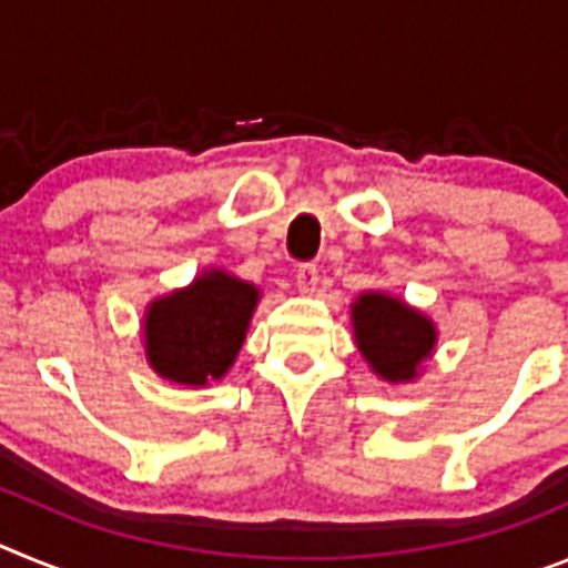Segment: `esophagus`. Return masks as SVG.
Here are the masks:
<instances>
[{
  "label": "esophagus",
  "mask_w": 568,
  "mask_h": 568,
  "mask_svg": "<svg viewBox=\"0 0 568 568\" xmlns=\"http://www.w3.org/2000/svg\"><path fill=\"white\" fill-rule=\"evenodd\" d=\"M318 267L315 264H301L298 270H295V284H298L301 293H315L318 290Z\"/></svg>",
  "instance_id": "obj_1"
}]
</instances>
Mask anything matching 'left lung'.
<instances>
[{"instance_id":"1","label":"left lung","mask_w":568,"mask_h":568,"mask_svg":"<svg viewBox=\"0 0 568 568\" xmlns=\"http://www.w3.org/2000/svg\"><path fill=\"white\" fill-rule=\"evenodd\" d=\"M353 333L366 364L389 384L418 378L438 341L433 321L386 293H361L355 298Z\"/></svg>"}]
</instances>
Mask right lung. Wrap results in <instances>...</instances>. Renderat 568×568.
<instances>
[{
    "label": "right lung",
    "mask_w": 568,
    "mask_h": 568,
    "mask_svg": "<svg viewBox=\"0 0 568 568\" xmlns=\"http://www.w3.org/2000/svg\"><path fill=\"white\" fill-rule=\"evenodd\" d=\"M258 287L224 270H207L184 290L150 301L144 355L173 384L204 386L224 378L258 304Z\"/></svg>",
    "instance_id": "obj_1"
}]
</instances>
